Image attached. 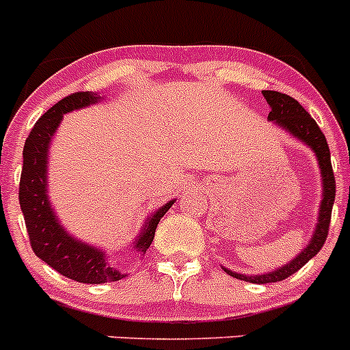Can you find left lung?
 Listing matches in <instances>:
<instances>
[{
  "mask_svg": "<svg viewBox=\"0 0 350 350\" xmlns=\"http://www.w3.org/2000/svg\"><path fill=\"white\" fill-rule=\"evenodd\" d=\"M263 97H265L270 109H272L269 113V121H273L277 126L282 128L284 131L293 135L299 142H303L304 145H308L314 152L318 165H320L321 188H323V191H321L318 222L314 226V232L311 236V241L289 263L279 267L273 272L261 273V275H244V273H237L232 272V270L224 269V272L229 273L230 277H236V279L246 280V282L251 284L280 282V280L287 279L289 275L296 273L299 269H303L314 254L320 253L325 241H327L328 227H330L332 219V208H334L335 202V176L334 171H332L330 148H328L327 138H325V135L318 128L317 121L308 114V111L296 99L286 96V94L275 92V90H263Z\"/></svg>",
  "mask_w": 350,
  "mask_h": 350,
  "instance_id": "obj_1",
  "label": "left lung"
}]
</instances>
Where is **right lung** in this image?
<instances>
[{
    "label": "right lung",
    "instance_id": "add662e5",
    "mask_svg": "<svg viewBox=\"0 0 350 350\" xmlns=\"http://www.w3.org/2000/svg\"><path fill=\"white\" fill-rule=\"evenodd\" d=\"M100 100L94 92H77L54 104L37 120L23 147V167L18 200L33 253L61 275L81 284H106L121 280L126 273L107 260L106 251L71 236L61 222L47 196L49 147L63 116ZM176 200L155 210L133 241V250L145 254L152 244L159 220Z\"/></svg>",
    "mask_w": 350,
    "mask_h": 350
}]
</instances>
